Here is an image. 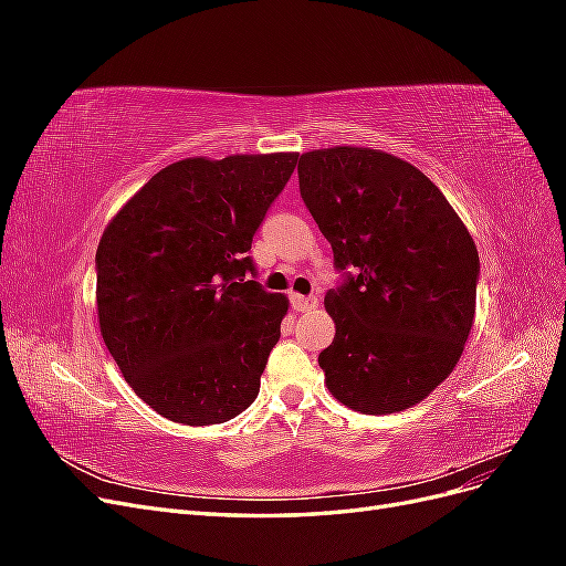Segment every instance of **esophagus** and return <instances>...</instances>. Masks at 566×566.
<instances>
[{
    "label": "esophagus",
    "mask_w": 566,
    "mask_h": 566,
    "mask_svg": "<svg viewBox=\"0 0 566 566\" xmlns=\"http://www.w3.org/2000/svg\"><path fill=\"white\" fill-rule=\"evenodd\" d=\"M290 304H293L297 312H312L314 306L318 304V300H316L314 295H306V297H304V295H295V293H293V295H290Z\"/></svg>",
    "instance_id": "34e87169"
}]
</instances>
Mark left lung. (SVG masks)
<instances>
[{"mask_svg": "<svg viewBox=\"0 0 566 566\" xmlns=\"http://www.w3.org/2000/svg\"><path fill=\"white\" fill-rule=\"evenodd\" d=\"M300 193L345 283L325 295L318 354L333 397L368 416L420 403L453 373L474 323L479 254L418 167L382 150L302 153Z\"/></svg>", "mask_w": 566, "mask_h": 566, "instance_id": "1", "label": "left lung"}]
</instances>
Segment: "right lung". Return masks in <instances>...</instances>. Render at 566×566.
I'll return each mask as SVG.
<instances>
[{"mask_svg": "<svg viewBox=\"0 0 566 566\" xmlns=\"http://www.w3.org/2000/svg\"><path fill=\"white\" fill-rule=\"evenodd\" d=\"M297 158L172 163L101 235V335L136 397L163 418L227 422L260 394L287 297L245 279L248 250Z\"/></svg>", "mask_w": 566, "mask_h": 566, "instance_id": "obj_1", "label": "right lung"}]
</instances>
